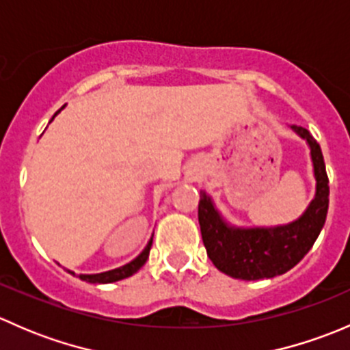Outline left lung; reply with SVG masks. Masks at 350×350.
I'll return each instance as SVG.
<instances>
[{
  "instance_id": "8db88e82",
  "label": "left lung",
  "mask_w": 350,
  "mask_h": 350,
  "mask_svg": "<svg viewBox=\"0 0 350 350\" xmlns=\"http://www.w3.org/2000/svg\"><path fill=\"white\" fill-rule=\"evenodd\" d=\"M289 129L308 144L315 176V196L301 217L276 227H237L225 220L210 195L200 191L198 220L208 257L235 280H269L288 273L308 254L325 225L328 178L322 149L306 129Z\"/></svg>"
}]
</instances>
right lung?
I'll list each match as a JSON object with an SVG mask.
<instances>
[{"instance_id":"1","label":"right lung","mask_w":350,"mask_h":350,"mask_svg":"<svg viewBox=\"0 0 350 350\" xmlns=\"http://www.w3.org/2000/svg\"><path fill=\"white\" fill-rule=\"evenodd\" d=\"M66 107V105H64ZM64 107H62L61 109H64ZM59 109V111H61ZM57 111V113H59ZM57 113H55L54 116H52V120L57 116ZM51 120V122H52ZM154 237V235H152ZM152 237H150V241L147 242L146 249L142 250V252L139 254V256L135 257L133 260H130L129 264H125V266L122 267H116V269H111V271H105V273H98V274H79V280L86 281V283H93V284H108V283H115V281H120V280H125V278L132 276V274H135L137 271L140 269V267L144 266V264L147 262V259H149V252H150V247H152ZM67 273L72 274V276H76V273L70 269H66Z\"/></svg>"}]
</instances>
